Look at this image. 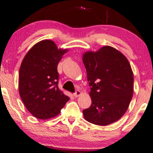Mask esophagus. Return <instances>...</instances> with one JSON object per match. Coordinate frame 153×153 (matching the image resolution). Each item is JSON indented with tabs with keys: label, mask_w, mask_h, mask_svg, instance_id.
<instances>
[{
	"label": "esophagus",
	"mask_w": 153,
	"mask_h": 153,
	"mask_svg": "<svg viewBox=\"0 0 153 153\" xmlns=\"http://www.w3.org/2000/svg\"><path fill=\"white\" fill-rule=\"evenodd\" d=\"M81 94H82L81 91H79V90H77V91H75V92L74 93V94H73V96H74L75 97H78V96H80V95H81Z\"/></svg>",
	"instance_id": "esophagus-1"
}]
</instances>
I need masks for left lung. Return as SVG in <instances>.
Masks as SVG:
<instances>
[{"label":"left lung","mask_w":153,"mask_h":153,"mask_svg":"<svg viewBox=\"0 0 153 153\" xmlns=\"http://www.w3.org/2000/svg\"><path fill=\"white\" fill-rule=\"evenodd\" d=\"M82 62L91 87V105L82 111L88 122L106 126L127 111L133 96L134 76L128 59L114 47L86 52Z\"/></svg>","instance_id":"obj_1"}]
</instances>
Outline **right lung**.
Returning <instances> with one entry per match:
<instances>
[{"instance_id":"1","label":"right lung","mask_w":153,"mask_h":153,"mask_svg":"<svg viewBox=\"0 0 153 153\" xmlns=\"http://www.w3.org/2000/svg\"><path fill=\"white\" fill-rule=\"evenodd\" d=\"M67 52L57 49L52 40H42L31 47L23 59L19 69V94L27 110L36 118L57 117L69 101L57 85V65Z\"/></svg>"}]
</instances>
